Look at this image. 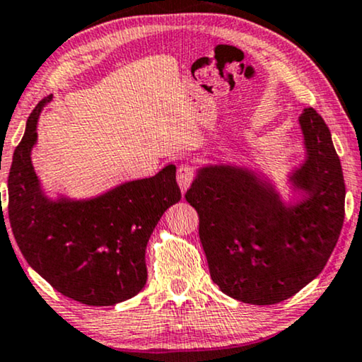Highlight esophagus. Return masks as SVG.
I'll return each instance as SVG.
<instances>
[{"label":"esophagus","instance_id":"34e87169","mask_svg":"<svg viewBox=\"0 0 362 362\" xmlns=\"http://www.w3.org/2000/svg\"><path fill=\"white\" fill-rule=\"evenodd\" d=\"M195 177V168L194 165H190V163H182V165H178L177 168V184L180 187L182 192H185L189 189L192 180H194Z\"/></svg>","mask_w":362,"mask_h":362}]
</instances>
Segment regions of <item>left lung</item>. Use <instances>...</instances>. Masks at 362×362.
Returning <instances> with one entry per match:
<instances>
[{
    "instance_id": "1",
    "label": "left lung",
    "mask_w": 362,
    "mask_h": 362,
    "mask_svg": "<svg viewBox=\"0 0 362 362\" xmlns=\"http://www.w3.org/2000/svg\"><path fill=\"white\" fill-rule=\"evenodd\" d=\"M308 158L292 175L308 199L286 207L234 167H205L185 200L199 214L210 277L245 304H277L322 272L344 223L346 185L331 132L314 108L299 117Z\"/></svg>"
}]
</instances>
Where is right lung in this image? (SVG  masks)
Instances as JSON below:
<instances>
[{"label": "right lung", "mask_w": 362, "mask_h": 362, "mask_svg": "<svg viewBox=\"0 0 362 362\" xmlns=\"http://www.w3.org/2000/svg\"><path fill=\"white\" fill-rule=\"evenodd\" d=\"M48 100L31 112L13 153L8 175L13 235L26 262L59 294L86 305L122 303L144 289L147 242L163 212L182 197L175 165L97 199L52 202L41 194L30 158L36 120ZM1 221L4 226L3 209Z\"/></svg>", "instance_id": "obj_1"}]
</instances>
